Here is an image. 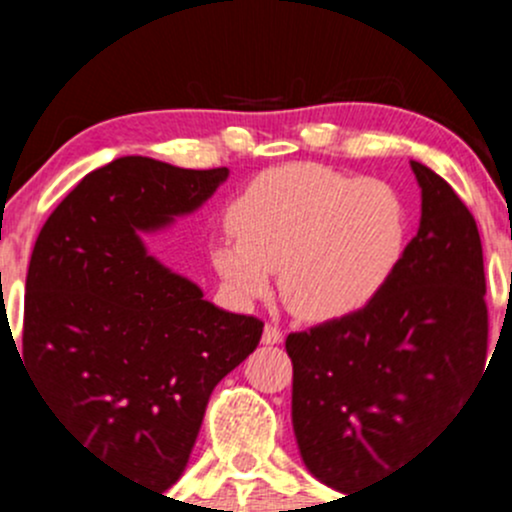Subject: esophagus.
Listing matches in <instances>:
<instances>
[{"label":"esophagus","mask_w":512,"mask_h":512,"mask_svg":"<svg viewBox=\"0 0 512 512\" xmlns=\"http://www.w3.org/2000/svg\"><path fill=\"white\" fill-rule=\"evenodd\" d=\"M282 342V329L275 324H265V332H262V344H280Z\"/></svg>","instance_id":"34e87169"}]
</instances>
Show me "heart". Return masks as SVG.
Returning <instances> with one entry per match:
<instances>
[{"mask_svg":"<svg viewBox=\"0 0 512 512\" xmlns=\"http://www.w3.org/2000/svg\"><path fill=\"white\" fill-rule=\"evenodd\" d=\"M232 235L210 250L240 302L265 297L280 270L287 307L309 322L359 312L399 267L409 237L404 200L384 180L319 163L265 170L232 200Z\"/></svg>","mask_w":512,"mask_h":512,"instance_id":"obj_1","label":"heart"}]
</instances>
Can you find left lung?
<instances>
[{"label": "left lung", "instance_id": "left-lung-1", "mask_svg": "<svg viewBox=\"0 0 512 512\" xmlns=\"http://www.w3.org/2000/svg\"><path fill=\"white\" fill-rule=\"evenodd\" d=\"M411 170L421 223L391 280L359 312L285 342L299 453L339 493L406 466L456 416L485 369L478 225L441 175L416 160Z\"/></svg>", "mask_w": 512, "mask_h": 512}]
</instances>
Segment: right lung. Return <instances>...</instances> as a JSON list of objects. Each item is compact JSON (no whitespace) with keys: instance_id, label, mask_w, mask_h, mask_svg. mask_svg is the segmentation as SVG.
<instances>
[{"instance_id":"add662e5","label":"right lung","mask_w":512,"mask_h":512,"mask_svg":"<svg viewBox=\"0 0 512 512\" xmlns=\"http://www.w3.org/2000/svg\"><path fill=\"white\" fill-rule=\"evenodd\" d=\"M227 175L111 160L61 200L29 262L22 356L51 416L98 463L160 493L183 476L210 394L265 324L203 299L141 232L195 213Z\"/></svg>"}]
</instances>
